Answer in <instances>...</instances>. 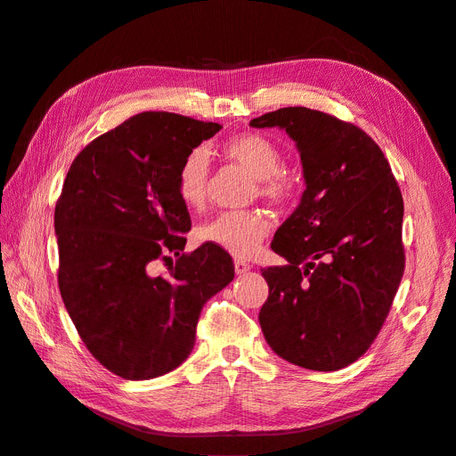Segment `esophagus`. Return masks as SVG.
<instances>
[{
	"instance_id": "34e87169",
	"label": "esophagus",
	"mask_w": 456,
	"mask_h": 456,
	"mask_svg": "<svg viewBox=\"0 0 456 456\" xmlns=\"http://www.w3.org/2000/svg\"><path fill=\"white\" fill-rule=\"evenodd\" d=\"M233 270H236L238 275H243V273L251 270V265H247L245 260H236V262H233Z\"/></svg>"
}]
</instances>
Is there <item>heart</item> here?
<instances>
[{
	"instance_id": "b5f03b06",
	"label": "heart",
	"mask_w": 456,
	"mask_h": 456,
	"mask_svg": "<svg viewBox=\"0 0 456 456\" xmlns=\"http://www.w3.org/2000/svg\"><path fill=\"white\" fill-rule=\"evenodd\" d=\"M223 156L249 171L258 186V194L275 203L293 196L295 183L281 169L280 146L260 133H243L220 146ZM211 169L203 148L191 150L176 175V196L190 211H200L209 200ZM270 220L260 211H224L198 228L203 243L218 247L233 256H253L270 233Z\"/></svg>"
}]
</instances>
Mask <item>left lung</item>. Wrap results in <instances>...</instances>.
<instances>
[{"instance_id": "left-lung-1", "label": "left lung", "mask_w": 456, "mask_h": 456, "mask_svg": "<svg viewBox=\"0 0 456 456\" xmlns=\"http://www.w3.org/2000/svg\"><path fill=\"white\" fill-rule=\"evenodd\" d=\"M251 127L291 136L306 183L272 241L289 265L262 270V333L289 363L338 370L369 350L403 278L402 191L379 144L352 123L289 106Z\"/></svg>"}]
</instances>
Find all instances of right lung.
I'll list each match as a JSON object with an SVG mask.
<instances>
[{"mask_svg":"<svg viewBox=\"0 0 456 456\" xmlns=\"http://www.w3.org/2000/svg\"><path fill=\"white\" fill-rule=\"evenodd\" d=\"M223 126L142 112L79 151L54 207L59 289L87 350L127 380H148L194 350L207 300L233 280L232 256L203 243L183 253L191 220L176 175ZM177 262L165 276L155 262Z\"/></svg>","mask_w":456,"mask_h":456,"instance_id":"right-lung-1","label":"right lung"}]
</instances>
